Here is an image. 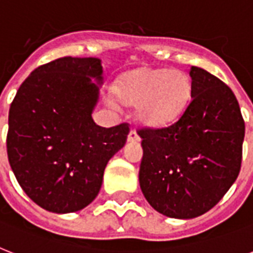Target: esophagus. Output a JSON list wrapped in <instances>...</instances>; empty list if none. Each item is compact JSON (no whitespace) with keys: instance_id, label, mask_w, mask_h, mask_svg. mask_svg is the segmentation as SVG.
I'll return each mask as SVG.
<instances>
[{"instance_id":"esophagus-1","label":"esophagus","mask_w":253,"mask_h":253,"mask_svg":"<svg viewBox=\"0 0 253 253\" xmlns=\"http://www.w3.org/2000/svg\"><path fill=\"white\" fill-rule=\"evenodd\" d=\"M127 140H128V142H131V143H138V142H140V136H139L136 131L131 130L130 132H128Z\"/></svg>"}]
</instances>
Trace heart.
<instances>
[{
  "label": "heart",
  "mask_w": 253,
  "mask_h": 253,
  "mask_svg": "<svg viewBox=\"0 0 253 253\" xmlns=\"http://www.w3.org/2000/svg\"><path fill=\"white\" fill-rule=\"evenodd\" d=\"M113 91L122 102L136 105V118L144 126L163 127L188 106L192 81L181 71L140 68L119 77Z\"/></svg>",
  "instance_id": "1"
}]
</instances>
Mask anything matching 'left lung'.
Instances as JSON below:
<instances>
[{"mask_svg":"<svg viewBox=\"0 0 253 253\" xmlns=\"http://www.w3.org/2000/svg\"><path fill=\"white\" fill-rule=\"evenodd\" d=\"M192 99L176 122L140 128L139 184L163 215L196 218L219 202L239 176L244 119L235 94L208 71L192 67Z\"/></svg>","mask_w":253,"mask_h":253,"instance_id":"1","label":"left lung"}]
</instances>
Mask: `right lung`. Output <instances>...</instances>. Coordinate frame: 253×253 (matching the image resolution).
Wrapping results in <instances>:
<instances>
[{"label":"right lung","instance_id":"right-lung-1","mask_svg":"<svg viewBox=\"0 0 253 253\" xmlns=\"http://www.w3.org/2000/svg\"><path fill=\"white\" fill-rule=\"evenodd\" d=\"M102 83L95 57L65 56L34 69L9 110L6 148L23 192L65 214L90 204L107 162L126 144L128 123L101 127L91 118Z\"/></svg>","mask_w":253,"mask_h":253}]
</instances>
